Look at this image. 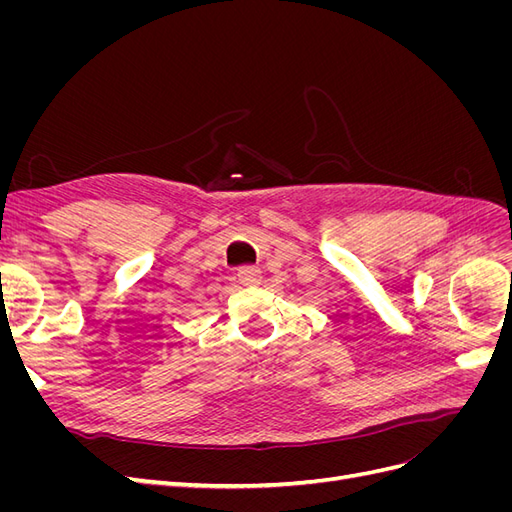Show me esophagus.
Wrapping results in <instances>:
<instances>
[{
	"label": "esophagus",
	"mask_w": 512,
	"mask_h": 512,
	"mask_svg": "<svg viewBox=\"0 0 512 512\" xmlns=\"http://www.w3.org/2000/svg\"><path fill=\"white\" fill-rule=\"evenodd\" d=\"M237 275H239V282L243 286H258L262 280V271L258 267H241L237 271Z\"/></svg>",
	"instance_id": "esophagus-1"
}]
</instances>
